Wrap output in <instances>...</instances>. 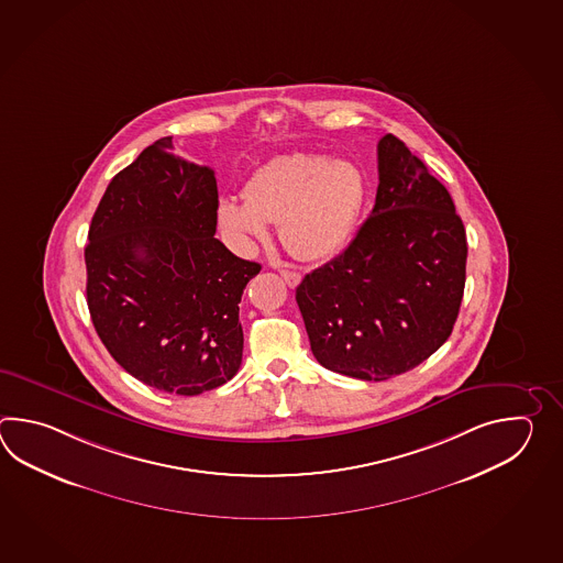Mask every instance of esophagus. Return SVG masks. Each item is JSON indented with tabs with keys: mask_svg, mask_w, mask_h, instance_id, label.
Here are the masks:
<instances>
[{
	"mask_svg": "<svg viewBox=\"0 0 563 563\" xmlns=\"http://www.w3.org/2000/svg\"><path fill=\"white\" fill-rule=\"evenodd\" d=\"M279 276L286 279V284L289 287L298 286L299 279H301V276H299V274H296V272H289V269H279Z\"/></svg>",
	"mask_w": 563,
	"mask_h": 563,
	"instance_id": "esophagus-1",
	"label": "esophagus"
}]
</instances>
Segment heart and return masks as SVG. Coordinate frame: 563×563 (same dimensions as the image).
I'll list each match as a JSON object with an SVG mask.
<instances>
[{"label": "heart", "instance_id": "1", "mask_svg": "<svg viewBox=\"0 0 563 563\" xmlns=\"http://www.w3.org/2000/svg\"><path fill=\"white\" fill-rule=\"evenodd\" d=\"M366 180L354 163L311 153L276 156L243 187V203L221 199L219 225L240 250L267 238L277 223L279 241L299 262H323L344 247L358 221Z\"/></svg>", "mask_w": 563, "mask_h": 563}]
</instances>
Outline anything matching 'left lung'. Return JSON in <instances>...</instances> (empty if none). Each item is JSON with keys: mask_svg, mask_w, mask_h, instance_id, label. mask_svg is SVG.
<instances>
[{"mask_svg": "<svg viewBox=\"0 0 563 563\" xmlns=\"http://www.w3.org/2000/svg\"><path fill=\"white\" fill-rule=\"evenodd\" d=\"M378 180L356 238L296 287L316 360L374 383L412 371L443 346L467 265L451 195L395 134L378 143Z\"/></svg>", "mask_w": 563, "mask_h": 563, "instance_id": "1", "label": "left lung"}]
</instances>
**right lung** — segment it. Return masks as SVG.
Returning a JSON list of instances; mask_svg holds the SVG:
<instances>
[{"instance_id": "right-lung-1", "label": "right lung", "mask_w": 563, "mask_h": 563, "mask_svg": "<svg viewBox=\"0 0 563 563\" xmlns=\"http://www.w3.org/2000/svg\"><path fill=\"white\" fill-rule=\"evenodd\" d=\"M217 209L213 168L175 155L165 136L110 180L88 231L96 334L124 371L168 395H201L240 371L241 296L262 265L217 240Z\"/></svg>"}]
</instances>
